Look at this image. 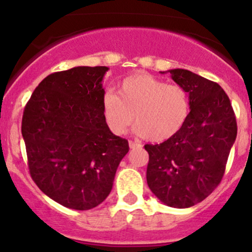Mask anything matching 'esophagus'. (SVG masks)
Instances as JSON below:
<instances>
[{
	"label": "esophagus",
	"mask_w": 252,
	"mask_h": 252,
	"mask_svg": "<svg viewBox=\"0 0 252 252\" xmlns=\"http://www.w3.org/2000/svg\"><path fill=\"white\" fill-rule=\"evenodd\" d=\"M129 147L131 149H135V148H140L141 144L137 143V142H134V141H129Z\"/></svg>",
	"instance_id": "34e87169"
}]
</instances>
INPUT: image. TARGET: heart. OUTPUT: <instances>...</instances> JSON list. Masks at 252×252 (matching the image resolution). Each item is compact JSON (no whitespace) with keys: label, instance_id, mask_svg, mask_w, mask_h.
Segmentation results:
<instances>
[{"label":"heart","instance_id":"b5f03b06","mask_svg":"<svg viewBox=\"0 0 252 252\" xmlns=\"http://www.w3.org/2000/svg\"><path fill=\"white\" fill-rule=\"evenodd\" d=\"M190 114L187 90L150 74L126 77L117 94L103 98V115L115 135H123L134 120L136 134L153 142H163L181 131Z\"/></svg>","mask_w":252,"mask_h":252}]
</instances>
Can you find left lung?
Returning a JSON list of instances; mask_svg holds the SVG:
<instances>
[{"label":"left lung","mask_w":252,"mask_h":252,"mask_svg":"<svg viewBox=\"0 0 252 252\" xmlns=\"http://www.w3.org/2000/svg\"><path fill=\"white\" fill-rule=\"evenodd\" d=\"M168 72L189 94L190 114L174 137L144 146L149 154L147 182L164 205L186 209L207 198L220 184L237 137V122L220 85L189 70Z\"/></svg>","instance_id":"1"}]
</instances>
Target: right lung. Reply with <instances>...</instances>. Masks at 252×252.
<instances>
[{
  "label": "right lung",
  "instance_id": "right-lung-1",
  "mask_svg": "<svg viewBox=\"0 0 252 252\" xmlns=\"http://www.w3.org/2000/svg\"><path fill=\"white\" fill-rule=\"evenodd\" d=\"M106 66H78L47 76L22 116L28 168L36 186L68 209H94L106 199L126 138L110 131L103 115Z\"/></svg>",
  "mask_w": 252,
  "mask_h": 252
}]
</instances>
